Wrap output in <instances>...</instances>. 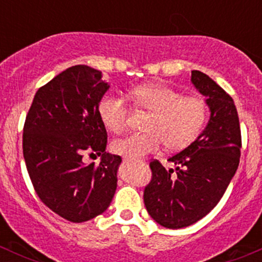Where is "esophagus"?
I'll list each match as a JSON object with an SVG mask.
<instances>
[{
	"label": "esophagus",
	"mask_w": 262,
	"mask_h": 262,
	"mask_svg": "<svg viewBox=\"0 0 262 262\" xmlns=\"http://www.w3.org/2000/svg\"><path fill=\"white\" fill-rule=\"evenodd\" d=\"M124 162H130V160H129V158L124 157Z\"/></svg>",
	"instance_id": "34e87169"
}]
</instances>
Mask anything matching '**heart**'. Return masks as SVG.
<instances>
[{
	"label": "heart",
	"instance_id": "1",
	"mask_svg": "<svg viewBox=\"0 0 262 262\" xmlns=\"http://www.w3.org/2000/svg\"><path fill=\"white\" fill-rule=\"evenodd\" d=\"M130 100L137 109L150 113L146 123L147 133L130 134L113 142L116 155L138 160L161 147L179 150L187 147L202 130L208 115V106L198 96H181L178 90L166 84H143L130 91ZM102 124L113 133L126 128L129 109L120 97L106 95L97 106Z\"/></svg>",
	"mask_w": 262,
	"mask_h": 262
}]
</instances>
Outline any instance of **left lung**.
<instances>
[{
	"label": "left lung",
	"mask_w": 262,
	"mask_h": 262,
	"mask_svg": "<svg viewBox=\"0 0 262 262\" xmlns=\"http://www.w3.org/2000/svg\"><path fill=\"white\" fill-rule=\"evenodd\" d=\"M191 82L207 97L210 119L203 133L168 161L149 163L152 179L144 189L149 215L166 228L191 226L218 204L236 173L241 156V128L233 99L209 76L192 71Z\"/></svg>",
	"instance_id": "obj_1"
}]
</instances>
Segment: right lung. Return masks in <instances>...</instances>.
Segmentation results:
<instances>
[{"instance_id":"right-lung-1","label":"right lung","mask_w":262,"mask_h":262,"mask_svg":"<svg viewBox=\"0 0 262 262\" xmlns=\"http://www.w3.org/2000/svg\"><path fill=\"white\" fill-rule=\"evenodd\" d=\"M101 77L89 66L67 68L36 91L24 124V158L36 194L73 223L104 213L116 190L121 158L105 150L97 106L110 86ZM86 150L102 156L99 165L83 162Z\"/></svg>"}]
</instances>
